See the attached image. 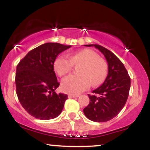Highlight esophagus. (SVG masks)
I'll return each instance as SVG.
<instances>
[{"instance_id":"obj_1","label":"esophagus","mask_w":150,"mask_h":150,"mask_svg":"<svg viewBox=\"0 0 150 150\" xmlns=\"http://www.w3.org/2000/svg\"><path fill=\"white\" fill-rule=\"evenodd\" d=\"M79 95H77V94H69L68 95V98H70V99H71V98H75V97H77Z\"/></svg>"}]
</instances>
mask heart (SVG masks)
<instances>
[{"instance_id":"b5f03b06","label":"heart","mask_w":150,"mask_h":150,"mask_svg":"<svg viewBox=\"0 0 150 150\" xmlns=\"http://www.w3.org/2000/svg\"><path fill=\"white\" fill-rule=\"evenodd\" d=\"M78 68L79 75H70L63 79L61 89L70 94H79L93 86L101 85L108 74V64L99 54L92 49H85L73 53L69 58L59 56L53 63V68L58 76L63 77L73 70L74 65Z\"/></svg>"}]
</instances>
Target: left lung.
Segmentation results:
<instances>
[{
  "label": "left lung",
  "instance_id": "8db88e82",
  "mask_svg": "<svg viewBox=\"0 0 150 150\" xmlns=\"http://www.w3.org/2000/svg\"><path fill=\"white\" fill-rule=\"evenodd\" d=\"M108 63V75L104 83L88 94L89 104L83 109L85 116L94 122H106L116 117L124 107L129 95L130 77L124 65L111 51L98 44Z\"/></svg>",
  "mask_w": 150,
  "mask_h": 150
}]
</instances>
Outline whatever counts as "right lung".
Returning a JSON list of instances; mask_svg holds the SVG:
<instances>
[{"label": "right lung", "instance_id": "obj_1", "mask_svg": "<svg viewBox=\"0 0 150 150\" xmlns=\"http://www.w3.org/2000/svg\"><path fill=\"white\" fill-rule=\"evenodd\" d=\"M70 47L46 43L31 50L17 65V95L22 107L34 118L53 119L62 112L68 95L55 92L60 84L53 63L59 53Z\"/></svg>", "mask_w": 150, "mask_h": 150}]
</instances>
